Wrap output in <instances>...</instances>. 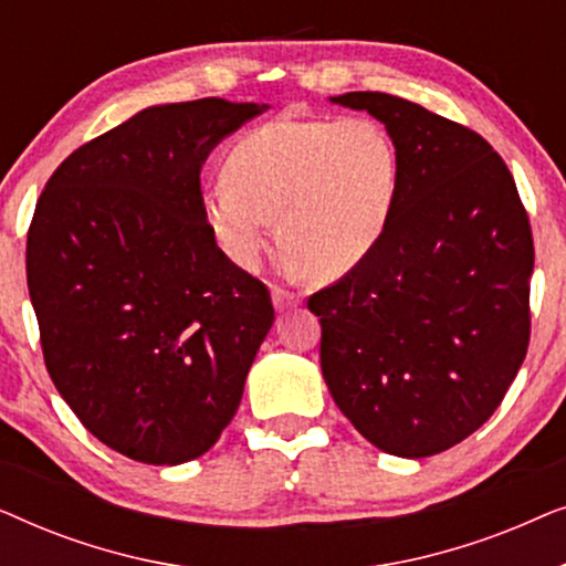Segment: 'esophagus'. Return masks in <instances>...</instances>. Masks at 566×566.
<instances>
[{"mask_svg": "<svg viewBox=\"0 0 566 566\" xmlns=\"http://www.w3.org/2000/svg\"><path fill=\"white\" fill-rule=\"evenodd\" d=\"M270 296H273V304L277 312H289V308L298 304V296H293L291 291L281 289V285H270Z\"/></svg>", "mask_w": 566, "mask_h": 566, "instance_id": "34e87169", "label": "esophagus"}]
</instances>
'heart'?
Wrapping results in <instances>:
<instances>
[{"instance_id":"obj_1","label":"heart","mask_w":566,"mask_h":566,"mask_svg":"<svg viewBox=\"0 0 566 566\" xmlns=\"http://www.w3.org/2000/svg\"><path fill=\"white\" fill-rule=\"evenodd\" d=\"M227 180L203 216L237 265L258 268L270 239L298 273L339 277L368 258L389 227L399 157L374 118H281L231 146Z\"/></svg>"}]
</instances>
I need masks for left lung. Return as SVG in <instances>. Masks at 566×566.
Segmentation results:
<instances>
[{
    "label": "left lung",
    "instance_id": "8db88e82",
    "mask_svg": "<svg viewBox=\"0 0 566 566\" xmlns=\"http://www.w3.org/2000/svg\"><path fill=\"white\" fill-rule=\"evenodd\" d=\"M329 99L384 123L399 185L368 258L308 298L322 376L368 443L424 459L490 420L528 350V213L471 128L384 92Z\"/></svg>",
    "mask_w": 566,
    "mask_h": 566
}]
</instances>
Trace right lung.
<instances>
[{"mask_svg": "<svg viewBox=\"0 0 566 566\" xmlns=\"http://www.w3.org/2000/svg\"><path fill=\"white\" fill-rule=\"evenodd\" d=\"M268 105H154L61 161L28 231L45 368L80 422L128 459L177 467L237 415L275 312L203 216L200 169Z\"/></svg>", "mask_w": 566, "mask_h": 566, "instance_id": "obj_1", "label": "right lung"}]
</instances>
